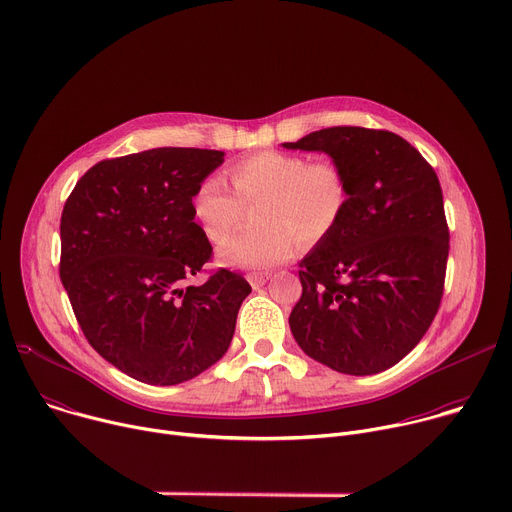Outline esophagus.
<instances>
[{
    "label": "esophagus",
    "instance_id": "34e87169",
    "mask_svg": "<svg viewBox=\"0 0 512 512\" xmlns=\"http://www.w3.org/2000/svg\"><path fill=\"white\" fill-rule=\"evenodd\" d=\"M269 277H271V275H269L267 271H253V273H247V279H249V283H251L253 287L263 285Z\"/></svg>",
    "mask_w": 512,
    "mask_h": 512
}]
</instances>
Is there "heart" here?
<instances>
[{
    "label": "heart",
    "instance_id": "heart-1",
    "mask_svg": "<svg viewBox=\"0 0 512 512\" xmlns=\"http://www.w3.org/2000/svg\"><path fill=\"white\" fill-rule=\"evenodd\" d=\"M229 178L235 192L223 178H202L190 196V212L202 235L218 245L243 221L245 204L261 200L255 210L259 229L235 235L218 249L221 263L237 269H267L294 257L298 241L304 247L326 241L340 227L352 196L340 162L279 150L235 162Z\"/></svg>",
    "mask_w": 512,
    "mask_h": 512
}]
</instances>
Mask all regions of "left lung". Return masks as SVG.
<instances>
[{
  "instance_id": "left-lung-1",
  "label": "left lung",
  "mask_w": 512,
  "mask_h": 512,
  "mask_svg": "<svg viewBox=\"0 0 512 512\" xmlns=\"http://www.w3.org/2000/svg\"><path fill=\"white\" fill-rule=\"evenodd\" d=\"M283 145L326 152L352 184L340 227L300 263L291 334L338 373L387 371L417 346L442 304L450 231L440 180L387 129L338 125Z\"/></svg>"
}]
</instances>
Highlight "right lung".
<instances>
[{
  "label": "right lung",
  "mask_w": 512,
  "mask_h": 512,
  "mask_svg": "<svg viewBox=\"0 0 512 512\" xmlns=\"http://www.w3.org/2000/svg\"><path fill=\"white\" fill-rule=\"evenodd\" d=\"M223 152L158 148L95 164L60 216V279L89 344L148 385L184 383L221 358L251 294L212 259L190 196Z\"/></svg>",
  "instance_id": "obj_1"
}]
</instances>
